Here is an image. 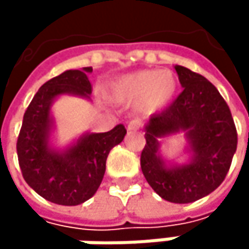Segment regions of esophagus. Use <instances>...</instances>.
<instances>
[{"label": "esophagus", "mask_w": 249, "mask_h": 249, "mask_svg": "<svg viewBox=\"0 0 249 249\" xmlns=\"http://www.w3.org/2000/svg\"><path fill=\"white\" fill-rule=\"evenodd\" d=\"M126 128L129 129V131H137V129H140L141 128V121L140 120H131L128 125H126Z\"/></svg>", "instance_id": "obj_1"}]
</instances>
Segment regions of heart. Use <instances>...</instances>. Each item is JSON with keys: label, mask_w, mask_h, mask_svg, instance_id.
Here are the masks:
<instances>
[{"label": "heart", "mask_w": 249, "mask_h": 249, "mask_svg": "<svg viewBox=\"0 0 249 249\" xmlns=\"http://www.w3.org/2000/svg\"><path fill=\"white\" fill-rule=\"evenodd\" d=\"M177 89V80L169 71H138L121 76L111 85V96L121 104H137L144 112L164 108Z\"/></svg>", "instance_id": "heart-1"}]
</instances>
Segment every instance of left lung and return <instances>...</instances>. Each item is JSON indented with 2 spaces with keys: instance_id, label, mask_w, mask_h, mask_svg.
<instances>
[{
  "instance_id": "obj_1",
  "label": "left lung",
  "mask_w": 249,
  "mask_h": 249,
  "mask_svg": "<svg viewBox=\"0 0 249 249\" xmlns=\"http://www.w3.org/2000/svg\"><path fill=\"white\" fill-rule=\"evenodd\" d=\"M176 72L183 92L169 108L150 118L141 170L164 200L190 203L224 181L236 151L238 134L228 104L205 76L183 66H176ZM178 130L186 131L194 157L186 166L169 169L158 157V138Z\"/></svg>"
}]
</instances>
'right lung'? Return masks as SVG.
Returning <instances> with one entry per match:
<instances>
[{"label": "right lung", "mask_w": 249, "mask_h": 249, "mask_svg": "<svg viewBox=\"0 0 249 249\" xmlns=\"http://www.w3.org/2000/svg\"><path fill=\"white\" fill-rule=\"evenodd\" d=\"M92 68L66 71L47 80L34 95L24 112L17 140L18 164L27 184L49 202L76 206L90 199L105 174L109 151L124 140L123 124L108 132L88 134L65 153L49 148L50 105L62 93L88 96L92 85L88 73Z\"/></svg>", "instance_id": "obj_1"}]
</instances>
